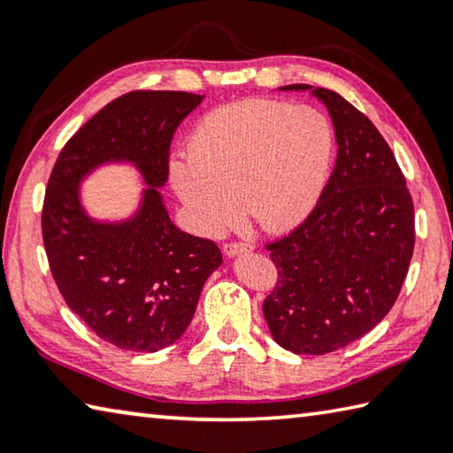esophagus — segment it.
I'll use <instances>...</instances> for the list:
<instances>
[{"instance_id": "obj_1", "label": "esophagus", "mask_w": 453, "mask_h": 453, "mask_svg": "<svg viewBox=\"0 0 453 453\" xmlns=\"http://www.w3.org/2000/svg\"><path fill=\"white\" fill-rule=\"evenodd\" d=\"M254 250V245L250 242H227L224 243V254L226 256H240V254H248V251Z\"/></svg>"}]
</instances>
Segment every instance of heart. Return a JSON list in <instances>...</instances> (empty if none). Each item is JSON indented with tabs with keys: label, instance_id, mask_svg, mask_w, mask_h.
<instances>
[{
	"label": "heart",
	"instance_id": "obj_1",
	"mask_svg": "<svg viewBox=\"0 0 453 453\" xmlns=\"http://www.w3.org/2000/svg\"><path fill=\"white\" fill-rule=\"evenodd\" d=\"M332 151L334 134L324 113L310 105L245 99L199 121L188 159L170 164V180L202 234L216 235L232 224L237 202L259 227L288 232L316 205Z\"/></svg>",
	"mask_w": 453,
	"mask_h": 453
}]
</instances>
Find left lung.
<instances>
[{
	"label": "left lung",
	"instance_id": "left-lung-1",
	"mask_svg": "<svg viewBox=\"0 0 453 453\" xmlns=\"http://www.w3.org/2000/svg\"><path fill=\"white\" fill-rule=\"evenodd\" d=\"M311 94L332 116L337 159L310 216L265 243L278 283L264 300V318L281 348L324 356L359 340L392 310L413 256L416 218L378 127L335 91Z\"/></svg>",
	"mask_w": 453,
	"mask_h": 453
}]
</instances>
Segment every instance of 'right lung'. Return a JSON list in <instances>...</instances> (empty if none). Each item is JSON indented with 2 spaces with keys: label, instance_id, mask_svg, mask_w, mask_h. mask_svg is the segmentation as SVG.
Here are the masks:
<instances>
[{
  "label": "right lung",
  "instance_id": "add662e5",
  "mask_svg": "<svg viewBox=\"0 0 453 453\" xmlns=\"http://www.w3.org/2000/svg\"><path fill=\"white\" fill-rule=\"evenodd\" d=\"M202 99L148 89L119 96L70 137L45 188L42 234L59 294L121 349L150 354L178 342L221 264L216 243L172 224L157 191L175 129ZM105 161H132L150 186L141 211L121 225H97L79 203L81 178Z\"/></svg>",
  "mask_w": 453,
  "mask_h": 453
}]
</instances>
